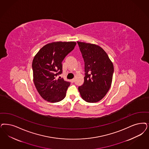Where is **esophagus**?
Here are the masks:
<instances>
[{"label": "esophagus", "mask_w": 149, "mask_h": 149, "mask_svg": "<svg viewBox=\"0 0 149 149\" xmlns=\"http://www.w3.org/2000/svg\"><path fill=\"white\" fill-rule=\"evenodd\" d=\"M74 81H75V79H72L70 80V81H71L72 83H73V82H74Z\"/></svg>", "instance_id": "34e87169"}]
</instances>
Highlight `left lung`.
<instances>
[{
    "label": "left lung",
    "instance_id": "1",
    "mask_svg": "<svg viewBox=\"0 0 149 149\" xmlns=\"http://www.w3.org/2000/svg\"><path fill=\"white\" fill-rule=\"evenodd\" d=\"M85 62V77L82 86L78 87L86 102H97L105 96L113 78V63L101 47L95 44L77 41Z\"/></svg>",
    "mask_w": 149,
    "mask_h": 149
}]
</instances>
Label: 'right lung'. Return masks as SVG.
Listing matches in <instances>:
<instances>
[{
  "instance_id": "1",
  "label": "right lung",
  "mask_w": 149,
  "mask_h": 149,
  "mask_svg": "<svg viewBox=\"0 0 149 149\" xmlns=\"http://www.w3.org/2000/svg\"><path fill=\"white\" fill-rule=\"evenodd\" d=\"M77 45L75 42H54L41 48L32 61L33 80L42 97L49 102H58L66 96L70 82L56 79L62 72V62Z\"/></svg>"
}]
</instances>
